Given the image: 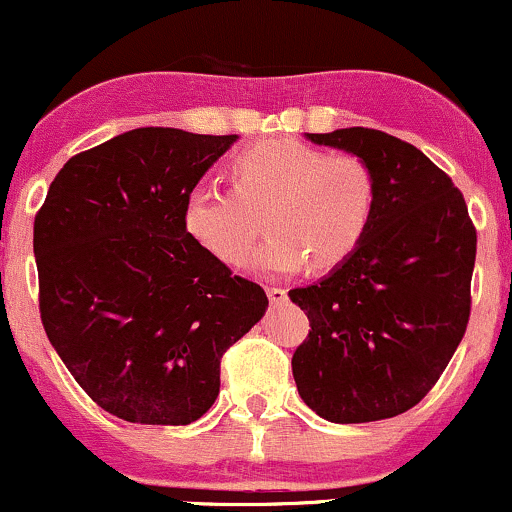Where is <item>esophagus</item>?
Returning <instances> with one entry per match:
<instances>
[{
	"label": "esophagus",
	"mask_w": 512,
	"mask_h": 512,
	"mask_svg": "<svg viewBox=\"0 0 512 512\" xmlns=\"http://www.w3.org/2000/svg\"><path fill=\"white\" fill-rule=\"evenodd\" d=\"M267 296H269V301L276 303V305L286 301V291H284V289H279V286H269V289H267Z\"/></svg>",
	"instance_id": "34e87169"
}]
</instances>
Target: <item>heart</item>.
<instances>
[{
    "mask_svg": "<svg viewBox=\"0 0 512 512\" xmlns=\"http://www.w3.org/2000/svg\"><path fill=\"white\" fill-rule=\"evenodd\" d=\"M233 190L199 180L182 197V231L223 262H238L264 211L267 240L243 267L293 274L310 260L330 269L366 238L378 202L373 170L351 154H325L298 139H264L233 158Z\"/></svg>",
    "mask_w": 512,
    "mask_h": 512,
    "instance_id": "obj_1",
    "label": "heart"
}]
</instances>
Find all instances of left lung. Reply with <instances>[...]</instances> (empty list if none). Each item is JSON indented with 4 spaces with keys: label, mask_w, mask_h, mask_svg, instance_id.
<instances>
[{
    "label": "left lung",
    "mask_w": 512,
    "mask_h": 512,
    "mask_svg": "<svg viewBox=\"0 0 512 512\" xmlns=\"http://www.w3.org/2000/svg\"><path fill=\"white\" fill-rule=\"evenodd\" d=\"M305 139L366 161L378 202L354 255L289 291L310 320L293 380L332 424L392 419L428 395L462 342L477 231L462 192L416 146L368 127Z\"/></svg>",
    "instance_id": "8db88e82"
}]
</instances>
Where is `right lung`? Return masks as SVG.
<instances>
[{
  "instance_id": "obj_1",
  "label": "right lung",
  "mask_w": 512,
  "mask_h": 512,
  "mask_svg": "<svg viewBox=\"0 0 512 512\" xmlns=\"http://www.w3.org/2000/svg\"><path fill=\"white\" fill-rule=\"evenodd\" d=\"M238 142L139 127L69 158L33 223L40 317L98 407L129 424L207 414L221 356L267 293L182 231V197Z\"/></svg>"
}]
</instances>
